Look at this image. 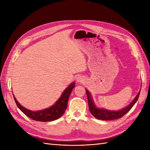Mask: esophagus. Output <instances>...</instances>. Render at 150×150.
Masks as SVG:
<instances>
[{"label": "esophagus", "instance_id": "obj_1", "mask_svg": "<svg viewBox=\"0 0 150 150\" xmlns=\"http://www.w3.org/2000/svg\"><path fill=\"white\" fill-rule=\"evenodd\" d=\"M77 81L82 82L84 81V80H83V79L82 78V77H79V76L78 77H77Z\"/></svg>", "mask_w": 150, "mask_h": 150}]
</instances>
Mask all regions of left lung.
<instances>
[{
  "instance_id": "left-lung-1",
  "label": "left lung",
  "mask_w": 150,
  "mask_h": 150,
  "mask_svg": "<svg viewBox=\"0 0 150 150\" xmlns=\"http://www.w3.org/2000/svg\"><path fill=\"white\" fill-rule=\"evenodd\" d=\"M140 91L137 95V96L135 97L134 99L130 103L128 106L123 108V109L119 110V111H110L105 109H101V108H98L93 103V100L92 99V97H91V94L88 90H86V92L87 97H88V105H89V109L92 115H93L95 118H97L98 119L103 120H114L120 119L122 117H123L124 115L126 113H128V111L132 109V108L134 106V104L136 103V102L137 101Z\"/></svg>"
}]
</instances>
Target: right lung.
<instances>
[{"label": "right lung", "mask_w": 150, "mask_h": 150, "mask_svg": "<svg viewBox=\"0 0 150 150\" xmlns=\"http://www.w3.org/2000/svg\"><path fill=\"white\" fill-rule=\"evenodd\" d=\"M75 86V82H72L68 88L65 89L59 100L53 106L40 111H33L26 109L18 103L14 96L13 97L18 108L30 119L36 121H40V122L53 121L58 119L64 113L67 108V105H68L69 97Z\"/></svg>", "instance_id": "obj_1"}]
</instances>
